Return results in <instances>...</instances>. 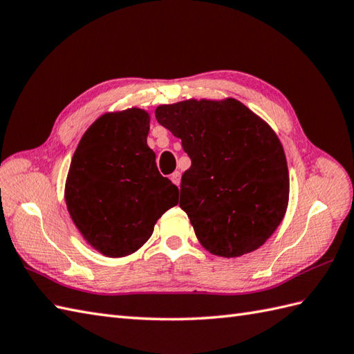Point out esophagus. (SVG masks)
I'll return each instance as SVG.
<instances>
[{
  "label": "esophagus",
  "mask_w": 354,
  "mask_h": 354,
  "mask_svg": "<svg viewBox=\"0 0 354 354\" xmlns=\"http://www.w3.org/2000/svg\"><path fill=\"white\" fill-rule=\"evenodd\" d=\"M170 179H171V183H174L175 185H179V183H180V174H179V171H174V174H171V176H170Z\"/></svg>",
  "instance_id": "obj_1"
}]
</instances>
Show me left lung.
I'll use <instances>...</instances> for the list:
<instances>
[{"label":"left lung","mask_w":354,"mask_h":354,"mask_svg":"<svg viewBox=\"0 0 354 354\" xmlns=\"http://www.w3.org/2000/svg\"><path fill=\"white\" fill-rule=\"evenodd\" d=\"M155 118L192 158L179 207L199 243L223 258L259 249L290 201L288 164L273 128L234 97L162 104Z\"/></svg>","instance_id":"1"}]
</instances>
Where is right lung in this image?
Wrapping results in <instances>:
<instances>
[{
  "instance_id": "add662e5",
  "label": "right lung",
  "mask_w": 354,
  "mask_h": 354,
  "mask_svg": "<svg viewBox=\"0 0 354 354\" xmlns=\"http://www.w3.org/2000/svg\"><path fill=\"white\" fill-rule=\"evenodd\" d=\"M151 114L138 106L101 114L81 137L64 202L83 240L109 258L136 253L179 190L160 175L147 146Z\"/></svg>"
}]
</instances>
